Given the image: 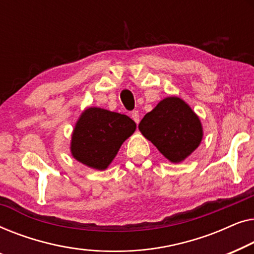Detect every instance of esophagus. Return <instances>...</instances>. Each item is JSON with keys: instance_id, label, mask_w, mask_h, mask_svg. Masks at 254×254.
<instances>
[{"instance_id": "esophagus-1", "label": "esophagus", "mask_w": 254, "mask_h": 254, "mask_svg": "<svg viewBox=\"0 0 254 254\" xmlns=\"http://www.w3.org/2000/svg\"><path fill=\"white\" fill-rule=\"evenodd\" d=\"M131 117H132V120H133L137 124L139 123V121H140V115H139L138 110H133V112L131 113Z\"/></svg>"}]
</instances>
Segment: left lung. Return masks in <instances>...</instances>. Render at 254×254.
Returning <instances> with one entry per match:
<instances>
[{
  "instance_id": "obj_1",
  "label": "left lung",
  "mask_w": 254,
  "mask_h": 254,
  "mask_svg": "<svg viewBox=\"0 0 254 254\" xmlns=\"http://www.w3.org/2000/svg\"><path fill=\"white\" fill-rule=\"evenodd\" d=\"M139 130L160 153L173 163L183 161L202 139L199 117L177 96L160 101L139 123Z\"/></svg>"
}]
</instances>
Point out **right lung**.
Masks as SVG:
<instances>
[{
    "instance_id": "obj_1",
    "label": "right lung",
    "mask_w": 254,
    "mask_h": 254,
    "mask_svg": "<svg viewBox=\"0 0 254 254\" xmlns=\"http://www.w3.org/2000/svg\"><path fill=\"white\" fill-rule=\"evenodd\" d=\"M130 117L91 107L84 110L71 138V154L93 169L105 170L135 130Z\"/></svg>"
}]
</instances>
